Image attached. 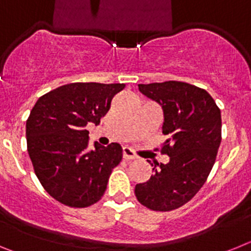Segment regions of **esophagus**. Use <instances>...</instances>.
Instances as JSON below:
<instances>
[{
  "instance_id": "1",
  "label": "esophagus",
  "mask_w": 251,
  "mask_h": 251,
  "mask_svg": "<svg viewBox=\"0 0 251 251\" xmlns=\"http://www.w3.org/2000/svg\"><path fill=\"white\" fill-rule=\"evenodd\" d=\"M137 156L136 153L133 152L132 150H129V148L124 147L123 148V159H126V161H132V159H136Z\"/></svg>"
}]
</instances>
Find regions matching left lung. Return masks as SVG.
Listing matches in <instances>:
<instances>
[{"instance_id":"1","label":"left lung","mask_w":251,"mask_h":251,"mask_svg":"<svg viewBox=\"0 0 251 251\" xmlns=\"http://www.w3.org/2000/svg\"><path fill=\"white\" fill-rule=\"evenodd\" d=\"M139 92L163 109L161 153L170 162L154 163L153 175L134 188L137 200L153 211L176 210L191 200L206 182L221 142V112L199 86L176 80L138 84Z\"/></svg>"}]
</instances>
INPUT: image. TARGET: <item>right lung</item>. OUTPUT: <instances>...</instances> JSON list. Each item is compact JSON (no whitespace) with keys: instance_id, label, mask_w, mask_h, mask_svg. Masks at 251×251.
<instances>
[{"instance_id":"right-lung-1","label":"right lung","mask_w":251,"mask_h":251,"mask_svg":"<svg viewBox=\"0 0 251 251\" xmlns=\"http://www.w3.org/2000/svg\"><path fill=\"white\" fill-rule=\"evenodd\" d=\"M126 84L72 83L37 99L26 121L35 175L52 199L69 207H88L101 199L122 147L94 143L88 150V123L99 124Z\"/></svg>"}]
</instances>
